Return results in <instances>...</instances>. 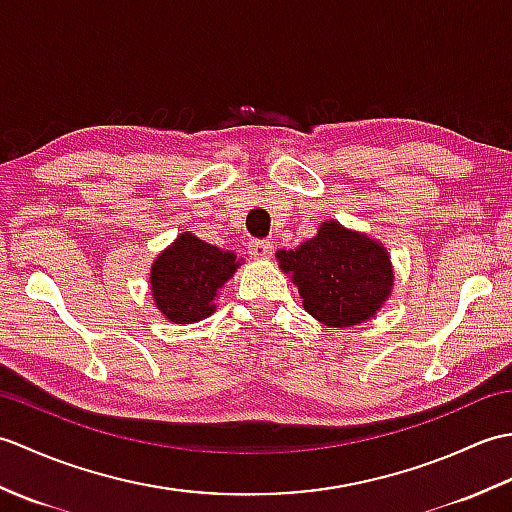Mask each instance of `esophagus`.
Wrapping results in <instances>:
<instances>
[{"label":"esophagus","instance_id":"34e87169","mask_svg":"<svg viewBox=\"0 0 512 512\" xmlns=\"http://www.w3.org/2000/svg\"><path fill=\"white\" fill-rule=\"evenodd\" d=\"M270 253H273V242H268V239H253V242L248 244V255L250 257L266 259Z\"/></svg>","mask_w":512,"mask_h":512}]
</instances>
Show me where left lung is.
Listing matches in <instances>:
<instances>
[{"instance_id":"1","label":"left lung","mask_w":512,"mask_h":512,"mask_svg":"<svg viewBox=\"0 0 512 512\" xmlns=\"http://www.w3.org/2000/svg\"><path fill=\"white\" fill-rule=\"evenodd\" d=\"M277 257L299 286L303 308L332 328L374 317L394 281L385 248L336 222H323L317 237L295 250H279Z\"/></svg>"}]
</instances>
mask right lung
I'll return each mask as SVG.
<instances>
[{
    "label": "right lung",
    "mask_w": 512,
    "mask_h": 512,
    "mask_svg": "<svg viewBox=\"0 0 512 512\" xmlns=\"http://www.w3.org/2000/svg\"><path fill=\"white\" fill-rule=\"evenodd\" d=\"M239 262L191 233L180 235L151 266V292L158 310L173 323H195L215 310V295Z\"/></svg>",
    "instance_id": "add662e5"
}]
</instances>
